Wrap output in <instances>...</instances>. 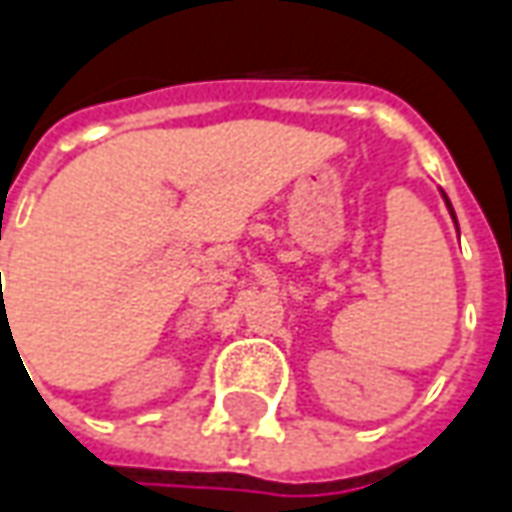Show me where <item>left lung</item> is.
<instances>
[{
    "instance_id": "8db88e82",
    "label": "left lung",
    "mask_w": 512,
    "mask_h": 512,
    "mask_svg": "<svg viewBox=\"0 0 512 512\" xmlns=\"http://www.w3.org/2000/svg\"><path fill=\"white\" fill-rule=\"evenodd\" d=\"M444 202H447V207H450V199H447V196H444ZM450 216L456 219V213H453V207H450Z\"/></svg>"
}]
</instances>
